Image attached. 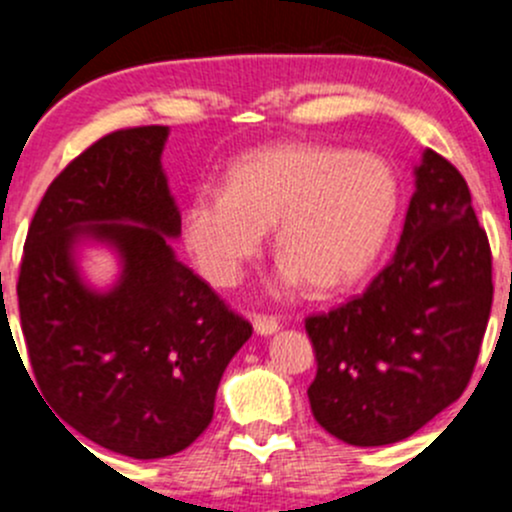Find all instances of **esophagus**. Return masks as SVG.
<instances>
[{
	"mask_svg": "<svg viewBox=\"0 0 512 512\" xmlns=\"http://www.w3.org/2000/svg\"><path fill=\"white\" fill-rule=\"evenodd\" d=\"M252 327H255V332L262 334V337H270V334H275L277 329H280V322H277L275 317H265V314H257V317L252 319Z\"/></svg>",
	"mask_w": 512,
	"mask_h": 512,
	"instance_id": "1",
	"label": "esophagus"
}]
</instances>
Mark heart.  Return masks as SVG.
Listing matches in <instances>:
<instances>
[{
    "mask_svg": "<svg viewBox=\"0 0 512 512\" xmlns=\"http://www.w3.org/2000/svg\"><path fill=\"white\" fill-rule=\"evenodd\" d=\"M396 213L399 183L386 160L287 141L237 158L225 190H195L183 232L200 272L232 287L275 227L282 285L337 294L374 267Z\"/></svg>",
    "mask_w": 512,
    "mask_h": 512,
    "instance_id": "b5f03b06",
    "label": "heart"
}]
</instances>
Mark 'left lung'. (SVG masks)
<instances>
[{
    "label": "left lung",
    "instance_id": "8db88e82",
    "mask_svg": "<svg viewBox=\"0 0 512 512\" xmlns=\"http://www.w3.org/2000/svg\"><path fill=\"white\" fill-rule=\"evenodd\" d=\"M414 173L389 265L364 294L304 319L317 356L312 414L352 446L404 441L461 399L488 327L493 257L471 190L431 148Z\"/></svg>",
    "mask_w": 512,
    "mask_h": 512
}]
</instances>
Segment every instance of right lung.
Returning a JSON list of instances; mask_svg holds the SVG:
<instances>
[{
    "label": "right lung",
    "instance_id": "obj_1",
    "mask_svg": "<svg viewBox=\"0 0 512 512\" xmlns=\"http://www.w3.org/2000/svg\"><path fill=\"white\" fill-rule=\"evenodd\" d=\"M165 141L168 126L123 128L71 160L36 208L17 282L34 381L56 421L141 461L183 451L210 426L225 366L252 337L170 247L180 213ZM86 239L122 257L108 293L78 275Z\"/></svg>",
    "mask_w": 512,
    "mask_h": 512
}]
</instances>
